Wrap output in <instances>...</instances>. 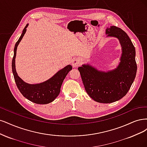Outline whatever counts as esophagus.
<instances>
[{
    "mask_svg": "<svg viewBox=\"0 0 147 147\" xmlns=\"http://www.w3.org/2000/svg\"><path fill=\"white\" fill-rule=\"evenodd\" d=\"M81 64V61L79 59H74L72 61V65L74 68L78 67Z\"/></svg>",
    "mask_w": 147,
    "mask_h": 147,
    "instance_id": "esophagus-1",
    "label": "esophagus"
}]
</instances>
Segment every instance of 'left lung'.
Here are the masks:
<instances>
[{"instance_id": "left-lung-1", "label": "left lung", "mask_w": 147, "mask_h": 147, "mask_svg": "<svg viewBox=\"0 0 147 147\" xmlns=\"http://www.w3.org/2000/svg\"><path fill=\"white\" fill-rule=\"evenodd\" d=\"M106 34L120 40L123 53L118 67L106 73L88 65L78 68L86 92L94 101L101 103L113 102L125 96L137 72L135 48L126 33L119 27L111 26L106 29Z\"/></svg>"}]
</instances>
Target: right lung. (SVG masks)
I'll return each instance as SVG.
<instances>
[{
  "instance_id": "right-lung-1",
  "label": "right lung",
  "mask_w": 147,
  "mask_h": 147,
  "mask_svg": "<svg viewBox=\"0 0 147 147\" xmlns=\"http://www.w3.org/2000/svg\"><path fill=\"white\" fill-rule=\"evenodd\" d=\"M26 25L22 31V34L19 38L14 49V55L12 60V71L16 84L19 90L22 95L29 101L39 105H46L53 101L59 96L60 88L63 80L72 69L71 65H68L60 70L53 77L46 81L37 84H29L24 82L18 76L15 68V57L17 47L26 32Z\"/></svg>"
}]
</instances>
